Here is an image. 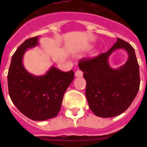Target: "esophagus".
<instances>
[{
    "label": "esophagus",
    "mask_w": 147,
    "mask_h": 147,
    "mask_svg": "<svg viewBox=\"0 0 147 147\" xmlns=\"http://www.w3.org/2000/svg\"><path fill=\"white\" fill-rule=\"evenodd\" d=\"M83 76V72L81 70H77V71L75 72V76L76 77H82Z\"/></svg>",
    "instance_id": "34e87169"
}]
</instances>
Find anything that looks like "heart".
Masks as SVG:
<instances>
[{"mask_svg": "<svg viewBox=\"0 0 147 147\" xmlns=\"http://www.w3.org/2000/svg\"><path fill=\"white\" fill-rule=\"evenodd\" d=\"M91 47H91V46H88V47H87V49H89V48H91Z\"/></svg>", "mask_w": 147, "mask_h": 147, "instance_id": "1", "label": "heart"}]
</instances>
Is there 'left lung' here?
<instances>
[{"label": "left lung", "instance_id": "1", "mask_svg": "<svg viewBox=\"0 0 147 147\" xmlns=\"http://www.w3.org/2000/svg\"><path fill=\"white\" fill-rule=\"evenodd\" d=\"M117 49H124L128 55L121 67L109 66V55ZM79 69L86 81L85 96L89 108L96 116H118L130 107L140 88V70L134 49L121 39L107 53L92 59L81 60Z\"/></svg>", "mask_w": 147, "mask_h": 147}]
</instances>
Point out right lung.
<instances>
[{
    "mask_svg": "<svg viewBox=\"0 0 147 147\" xmlns=\"http://www.w3.org/2000/svg\"><path fill=\"white\" fill-rule=\"evenodd\" d=\"M39 37L22 43L13 55L8 71V91L13 105L33 121L55 117L61 109L65 91L74 79L72 70L63 72L53 65L43 76L27 71L23 63L26 50L39 45Z\"/></svg>",
    "mask_w": 147,
    "mask_h": 147,
    "instance_id": "right-lung-1",
    "label": "right lung"
}]
</instances>
